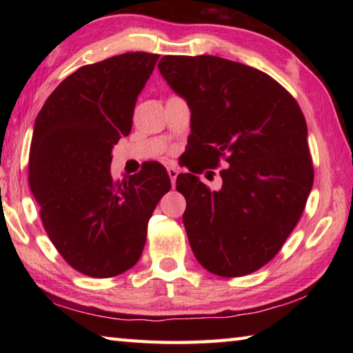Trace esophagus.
Returning a JSON list of instances; mask_svg holds the SVG:
<instances>
[{
  "label": "esophagus",
  "mask_w": 353,
  "mask_h": 353,
  "mask_svg": "<svg viewBox=\"0 0 353 353\" xmlns=\"http://www.w3.org/2000/svg\"><path fill=\"white\" fill-rule=\"evenodd\" d=\"M168 174H170V179H171V185L174 187L176 185V179H177V174H179V170L176 168V166H168Z\"/></svg>",
  "instance_id": "34e87169"
}]
</instances>
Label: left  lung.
Listing matches in <instances>:
<instances>
[{"label": "left lung", "mask_w": 353, "mask_h": 353, "mask_svg": "<svg viewBox=\"0 0 353 353\" xmlns=\"http://www.w3.org/2000/svg\"><path fill=\"white\" fill-rule=\"evenodd\" d=\"M159 71L190 107V151L223 187L179 174L183 225L207 271L241 277L265 266L294 229L313 187L308 130L296 99L263 71L216 56H165Z\"/></svg>", "instance_id": "obj_1"}]
</instances>
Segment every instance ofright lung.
Returning a JSON list of instances; mask_svg holds the SVG:
<instances>
[{
	"label": "right lung",
	"mask_w": 353,
	"mask_h": 353,
	"mask_svg": "<svg viewBox=\"0 0 353 353\" xmlns=\"http://www.w3.org/2000/svg\"><path fill=\"white\" fill-rule=\"evenodd\" d=\"M159 57L137 51L81 67L35 118L29 185L41 223L65 261L88 277L118 276L139 261L148 221L171 188L157 162L121 182L110 174L112 149L132 129Z\"/></svg>",
	"instance_id": "obj_1"
}]
</instances>
